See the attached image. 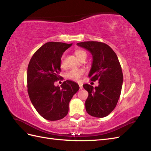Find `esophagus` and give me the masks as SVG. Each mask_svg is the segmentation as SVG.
Returning <instances> with one entry per match:
<instances>
[{
  "mask_svg": "<svg viewBox=\"0 0 151 151\" xmlns=\"http://www.w3.org/2000/svg\"><path fill=\"white\" fill-rule=\"evenodd\" d=\"M79 86L80 89H82L83 88V84H79Z\"/></svg>",
  "mask_w": 151,
  "mask_h": 151,
  "instance_id": "obj_1",
  "label": "esophagus"
}]
</instances>
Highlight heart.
I'll use <instances>...</instances> for the list:
<instances>
[{
	"label": "heart",
	"mask_w": 151,
	"mask_h": 151,
	"mask_svg": "<svg viewBox=\"0 0 151 151\" xmlns=\"http://www.w3.org/2000/svg\"><path fill=\"white\" fill-rule=\"evenodd\" d=\"M76 55L78 57L80 60L83 57H86L87 53L83 50H77L75 51ZM60 66L63 67L65 66V55H63L60 58ZM85 74V70L83 68H72V69L68 71L65 74V77L67 79L72 81H78Z\"/></svg>",
	"instance_id": "1"
}]
</instances>
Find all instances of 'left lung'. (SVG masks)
<instances>
[{"label": "left lung", "instance_id": "8db88e82", "mask_svg": "<svg viewBox=\"0 0 151 151\" xmlns=\"http://www.w3.org/2000/svg\"><path fill=\"white\" fill-rule=\"evenodd\" d=\"M93 55V63L89 77L91 81L98 80L97 87L86 84L83 88L89 95L85 105L89 115L98 118L108 116L116 106L123 81L120 63L116 54L106 43L84 42L77 43Z\"/></svg>", "mask_w": 151, "mask_h": 151}]
</instances>
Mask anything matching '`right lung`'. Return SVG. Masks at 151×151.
<instances>
[{
    "label": "right lung",
    "instance_id": "right-lung-1",
    "mask_svg": "<svg viewBox=\"0 0 151 151\" xmlns=\"http://www.w3.org/2000/svg\"><path fill=\"white\" fill-rule=\"evenodd\" d=\"M72 43L48 42L31 57L27 72V87L31 101L45 119L55 121L64 118L68 104L79 89L78 84L64 81L60 87L55 82L61 78L60 58Z\"/></svg>",
    "mask_w": 151,
    "mask_h": 151
}]
</instances>
